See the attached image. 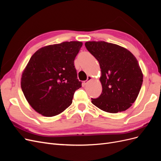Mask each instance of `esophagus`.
I'll return each mask as SVG.
<instances>
[{
    "mask_svg": "<svg viewBox=\"0 0 161 161\" xmlns=\"http://www.w3.org/2000/svg\"><path fill=\"white\" fill-rule=\"evenodd\" d=\"M92 78L91 76H88V77H87V79L83 82V85H87V83H88V82H89L90 80H92Z\"/></svg>",
    "mask_w": 161,
    "mask_h": 161,
    "instance_id": "obj_1",
    "label": "esophagus"
}]
</instances>
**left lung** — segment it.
Wrapping results in <instances>:
<instances>
[{"label": "left lung", "instance_id": "8db88e82", "mask_svg": "<svg viewBox=\"0 0 161 161\" xmlns=\"http://www.w3.org/2000/svg\"><path fill=\"white\" fill-rule=\"evenodd\" d=\"M85 46L98 60L102 93L92 103L111 114L124 111L137 99L143 74L136 57L125 47L103 41L86 42Z\"/></svg>", "mask_w": 161, "mask_h": 161}]
</instances>
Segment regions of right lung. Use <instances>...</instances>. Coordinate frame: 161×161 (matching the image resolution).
Returning <instances> with one entry per match:
<instances>
[{
  "label": "right lung",
  "mask_w": 161,
  "mask_h": 161,
  "mask_svg": "<svg viewBox=\"0 0 161 161\" xmlns=\"http://www.w3.org/2000/svg\"><path fill=\"white\" fill-rule=\"evenodd\" d=\"M81 42H64L44 46L33 53L24 69L21 86L25 99L40 114L53 117L72 104L77 79L74 61Z\"/></svg>",
  "instance_id": "add662e5"
}]
</instances>
